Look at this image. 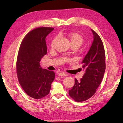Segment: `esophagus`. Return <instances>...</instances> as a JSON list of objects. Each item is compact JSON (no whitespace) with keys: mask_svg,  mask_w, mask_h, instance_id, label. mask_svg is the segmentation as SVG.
Returning <instances> with one entry per match:
<instances>
[{"mask_svg":"<svg viewBox=\"0 0 123 123\" xmlns=\"http://www.w3.org/2000/svg\"><path fill=\"white\" fill-rule=\"evenodd\" d=\"M57 75H59V76H63V77H66V76H67V74H66V73H64L63 72H61L60 73H58L57 74Z\"/></svg>","mask_w":123,"mask_h":123,"instance_id":"esophagus-1","label":"esophagus"}]
</instances>
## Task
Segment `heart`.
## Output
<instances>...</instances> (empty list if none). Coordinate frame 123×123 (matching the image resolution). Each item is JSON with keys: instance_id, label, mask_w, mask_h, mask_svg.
<instances>
[{"instance_id": "obj_1", "label": "heart", "mask_w": 123, "mask_h": 123, "mask_svg": "<svg viewBox=\"0 0 123 123\" xmlns=\"http://www.w3.org/2000/svg\"><path fill=\"white\" fill-rule=\"evenodd\" d=\"M68 36L71 45L77 44V45H79L80 46L82 44L83 42V40L82 36L77 32H70L68 33ZM57 39H58V37L56 36V37H55L53 40H52L51 44V46L52 48H53L55 44V43L56 42Z\"/></svg>"}]
</instances>
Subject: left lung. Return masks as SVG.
I'll return each mask as SVG.
<instances>
[{"mask_svg":"<svg viewBox=\"0 0 123 123\" xmlns=\"http://www.w3.org/2000/svg\"><path fill=\"white\" fill-rule=\"evenodd\" d=\"M91 30L93 42L82 62L85 74L80 81L75 78L74 85L69 91L70 96L77 102L87 100L95 94L105 71V53L103 42L97 33Z\"/></svg>","mask_w":123,"mask_h":123,"instance_id":"obj_1","label":"left lung"}]
</instances>
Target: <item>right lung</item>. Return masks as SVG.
<instances>
[{
    "mask_svg": "<svg viewBox=\"0 0 123 123\" xmlns=\"http://www.w3.org/2000/svg\"><path fill=\"white\" fill-rule=\"evenodd\" d=\"M53 28L39 27L28 33L18 51L16 69L18 81L31 97L40 99L48 95L55 78L53 71L42 68L40 61L47 53L45 38Z\"/></svg>",
    "mask_w": 123,
    "mask_h": 123,
    "instance_id": "obj_1",
    "label": "right lung"
}]
</instances>
